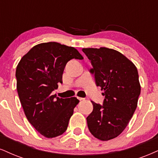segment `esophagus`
<instances>
[{
	"instance_id": "1",
	"label": "esophagus",
	"mask_w": 158,
	"mask_h": 158,
	"mask_svg": "<svg viewBox=\"0 0 158 158\" xmlns=\"http://www.w3.org/2000/svg\"><path fill=\"white\" fill-rule=\"evenodd\" d=\"M77 99H78L80 101H82V100H85V99L83 98V97H77Z\"/></svg>"
}]
</instances>
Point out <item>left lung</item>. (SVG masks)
Wrapping results in <instances>:
<instances>
[{
  "label": "left lung",
  "mask_w": 158,
  "mask_h": 158,
  "mask_svg": "<svg viewBox=\"0 0 158 158\" xmlns=\"http://www.w3.org/2000/svg\"><path fill=\"white\" fill-rule=\"evenodd\" d=\"M91 61L96 85L105 96L103 105L91 101L93 110L86 118L89 131L101 141L123 132L137 108L141 93L137 68L117 50L107 48H83Z\"/></svg>",
  "instance_id": "obj_1"
}]
</instances>
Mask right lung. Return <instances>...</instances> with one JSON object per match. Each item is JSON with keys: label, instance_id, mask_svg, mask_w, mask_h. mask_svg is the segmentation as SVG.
I'll return each instance as SVG.
<instances>
[{"label": "right lung", "instance_id": "right-lung-1", "mask_svg": "<svg viewBox=\"0 0 158 158\" xmlns=\"http://www.w3.org/2000/svg\"><path fill=\"white\" fill-rule=\"evenodd\" d=\"M73 58L83 59L73 47L58 42L41 43L23 56L16 69L17 89L28 122L46 138H54L67 129L76 97L59 98L52 94L62 83L65 66Z\"/></svg>", "mask_w": 158, "mask_h": 158}]
</instances>
